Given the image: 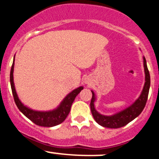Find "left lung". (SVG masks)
Instances as JSON below:
<instances>
[{"label":"left lung","mask_w":159,"mask_h":159,"mask_svg":"<svg viewBox=\"0 0 159 159\" xmlns=\"http://www.w3.org/2000/svg\"><path fill=\"white\" fill-rule=\"evenodd\" d=\"M143 66L144 72H145V84L143 90L139 98L125 110L120 111V112L115 114L112 116H104L100 114L95 109L94 102L95 98L94 93L92 91L93 96L90 102V109L92 112L94 120L98 124L103 127L110 128V129H118V128L123 127L124 125H127L133 120L135 119L138 116L143 110L147 103V98H148L149 87H150V75L147 66V61L145 57H143Z\"/></svg>","instance_id":"8db88e82"}]
</instances>
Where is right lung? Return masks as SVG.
<instances>
[{
	"mask_svg": "<svg viewBox=\"0 0 159 159\" xmlns=\"http://www.w3.org/2000/svg\"><path fill=\"white\" fill-rule=\"evenodd\" d=\"M14 57L13 63L10 71V84L12 89V95H13L14 101L18 108L22 114L30 120L36 125L44 127H52L59 125L64 121L66 116H68L70 111L72 104L73 103L75 98L78 96L81 91L83 90V87H80L69 93L63 100L60 106L57 108L50 111H36L31 110L23 105L18 97L15 89V85L13 82V69H14Z\"/></svg>",
	"mask_w": 159,
	"mask_h": 159,
	"instance_id": "right-lung-1",
	"label": "right lung"
}]
</instances>
